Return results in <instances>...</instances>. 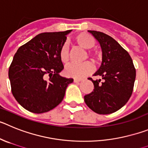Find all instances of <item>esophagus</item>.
<instances>
[{
	"label": "esophagus",
	"mask_w": 148,
	"mask_h": 148,
	"mask_svg": "<svg viewBox=\"0 0 148 148\" xmlns=\"http://www.w3.org/2000/svg\"><path fill=\"white\" fill-rule=\"evenodd\" d=\"M80 81H81V79H74V82H79Z\"/></svg>",
	"instance_id": "obj_1"
}]
</instances>
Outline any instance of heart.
<instances>
[{
  "instance_id": "obj_1",
  "label": "heart",
  "mask_w": 148,
  "mask_h": 148,
  "mask_svg": "<svg viewBox=\"0 0 148 148\" xmlns=\"http://www.w3.org/2000/svg\"><path fill=\"white\" fill-rule=\"evenodd\" d=\"M74 41L77 45L83 49H88L95 45V39L92 36L87 33H79L74 37ZM88 56L93 60L94 62L98 63L101 60V54L97 51H88ZM60 58L62 63L67 64L69 61V49L66 44H64L60 50ZM94 71V66L89 61L81 63V64H70L66 68L65 72L69 77L75 79H81L88 74H91Z\"/></svg>"
}]
</instances>
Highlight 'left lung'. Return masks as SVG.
<instances>
[{
    "label": "left lung",
    "instance_id": "left-lung-1",
    "mask_svg": "<svg viewBox=\"0 0 148 148\" xmlns=\"http://www.w3.org/2000/svg\"><path fill=\"white\" fill-rule=\"evenodd\" d=\"M102 48V62L94 76L101 79L94 80V91L84 97V100L93 111L99 114H110L123 107L133 93L136 69L125 49L113 38L101 32L90 31Z\"/></svg>",
    "mask_w": 148,
    "mask_h": 148
}]
</instances>
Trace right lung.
<instances>
[{
	"instance_id": "1",
	"label": "right lung",
	"mask_w": 148,
	"mask_h": 148,
	"mask_svg": "<svg viewBox=\"0 0 148 148\" xmlns=\"http://www.w3.org/2000/svg\"><path fill=\"white\" fill-rule=\"evenodd\" d=\"M71 30L39 34L18 49L9 69L12 93L22 107L42 114L58 106L72 78L59 75L64 69L60 50Z\"/></svg>"
}]
</instances>
